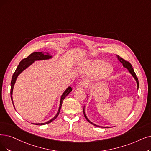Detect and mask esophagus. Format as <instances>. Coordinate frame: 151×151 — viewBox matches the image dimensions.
<instances>
[{
	"instance_id": "esophagus-1",
	"label": "esophagus",
	"mask_w": 151,
	"mask_h": 151,
	"mask_svg": "<svg viewBox=\"0 0 151 151\" xmlns=\"http://www.w3.org/2000/svg\"><path fill=\"white\" fill-rule=\"evenodd\" d=\"M88 86L87 83L86 82H80L77 83V87H79V88H82V87H85L87 88Z\"/></svg>"
}]
</instances>
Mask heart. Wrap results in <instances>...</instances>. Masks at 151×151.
<instances>
[{"instance_id":"b5f03b06","label":"heart","mask_w":151,"mask_h":151,"mask_svg":"<svg viewBox=\"0 0 151 151\" xmlns=\"http://www.w3.org/2000/svg\"><path fill=\"white\" fill-rule=\"evenodd\" d=\"M105 61L101 59L93 60L86 63L85 69L88 73H92L96 70L94 74V77L97 79H104L109 76L113 70L110 64H105Z\"/></svg>"}]
</instances>
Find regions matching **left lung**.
Listing matches in <instances>:
<instances>
[{
	"instance_id": "8db88e82",
	"label": "left lung",
	"mask_w": 151,
	"mask_h": 151,
	"mask_svg": "<svg viewBox=\"0 0 151 151\" xmlns=\"http://www.w3.org/2000/svg\"><path fill=\"white\" fill-rule=\"evenodd\" d=\"M117 57H118V59H119V61L123 64V65L124 67V68H127V69H128V70L129 71L130 73L132 74V76L134 77V78L135 80H136V82H137V89H138V88H139V81H138V79H137V76H136V74H135V72H134V71L133 68H132V65L130 64V63H129V62H128V61H126V60H125V59H124L123 58H121V57H119V56H117ZM83 113L84 117L86 118V119L87 120V121H88L90 123H91L92 124H93V125H94V126H98V127H101V126H97V125H96V124H93V123H92L91 122H90V120L87 118V116H86V114H85V111H84V108H83ZM103 128H104V127H103ZM105 128H108V127H105Z\"/></svg>"
}]
</instances>
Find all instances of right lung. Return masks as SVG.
I'll use <instances>...</instances> for the list:
<instances>
[{
  "label": "right lung",
  "instance_id": "obj_1",
  "mask_svg": "<svg viewBox=\"0 0 151 151\" xmlns=\"http://www.w3.org/2000/svg\"><path fill=\"white\" fill-rule=\"evenodd\" d=\"M51 58V56H50V55L48 53H45V52H35L32 53L31 55H29L27 58H24L23 59H22V61L20 62L17 69L15 70V72L13 74V76H12V81H11L10 96H11V99H12V101L14 106V105L13 100H12V92H13V88H14V84L15 83V81H16V79H17L18 76H19L23 70H25L28 67V66L31 65L35 61H38V60L47 59H50ZM72 88L70 87H69L67 89L65 90V92L62 95L61 99V101H60V105H59V110H58V111L56 114V115L55 117L52 118L51 120H50V121H48L46 123H35L34 124L44 125V124H46L50 123L52 122L53 120H55L57 118V116H58V114H59V111H60V110H61V108L62 104H63V101L64 99L65 98V96H67L72 91Z\"/></svg>",
  "mask_w": 151,
  "mask_h": 151
}]
</instances>
